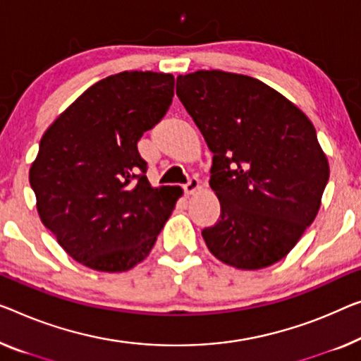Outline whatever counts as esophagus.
Instances as JSON below:
<instances>
[{"instance_id":"obj_1","label":"esophagus","mask_w":361,"mask_h":361,"mask_svg":"<svg viewBox=\"0 0 361 361\" xmlns=\"http://www.w3.org/2000/svg\"><path fill=\"white\" fill-rule=\"evenodd\" d=\"M183 190H185L186 195H192V192H196L199 190V180L191 178L185 186H183Z\"/></svg>"}]
</instances>
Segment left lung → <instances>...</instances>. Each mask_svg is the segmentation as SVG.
<instances>
[{
	"label": "left lung",
	"instance_id": "left-lung-1",
	"mask_svg": "<svg viewBox=\"0 0 361 361\" xmlns=\"http://www.w3.org/2000/svg\"><path fill=\"white\" fill-rule=\"evenodd\" d=\"M176 95L214 154L220 219L202 230L225 264H276L313 224L329 164L310 118L277 90L219 69L176 78Z\"/></svg>",
	"mask_w": 361,
	"mask_h": 361
}]
</instances>
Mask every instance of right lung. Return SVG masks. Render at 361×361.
<instances>
[{
	"mask_svg": "<svg viewBox=\"0 0 361 361\" xmlns=\"http://www.w3.org/2000/svg\"><path fill=\"white\" fill-rule=\"evenodd\" d=\"M175 78L123 71L99 80L40 139L29 180L42 224L85 267L125 272L144 261L183 195L152 188L137 141L162 120Z\"/></svg>",
	"mask_w": 361,
	"mask_h": 361,
	"instance_id": "right-lung-1",
	"label": "right lung"
}]
</instances>
